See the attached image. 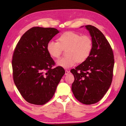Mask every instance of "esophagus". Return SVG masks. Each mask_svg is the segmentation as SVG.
Returning <instances> with one entry per match:
<instances>
[{"label": "esophagus", "instance_id": "1", "mask_svg": "<svg viewBox=\"0 0 126 126\" xmlns=\"http://www.w3.org/2000/svg\"><path fill=\"white\" fill-rule=\"evenodd\" d=\"M70 71H68V70H65V75H69V74H70Z\"/></svg>", "mask_w": 126, "mask_h": 126}]
</instances>
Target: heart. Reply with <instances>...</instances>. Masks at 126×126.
<instances>
[{"mask_svg": "<svg viewBox=\"0 0 126 126\" xmlns=\"http://www.w3.org/2000/svg\"><path fill=\"white\" fill-rule=\"evenodd\" d=\"M58 41H50L47 43V49L53 58H58L65 51L66 56L57 61V65L64 68H69L76 63H82L89 57L93 49V41L91 37L81 36L74 32L63 33L59 37Z\"/></svg>", "mask_w": 126, "mask_h": 126, "instance_id": "b5f03b06", "label": "heart"}]
</instances>
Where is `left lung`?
<instances>
[{"label": "left lung", "instance_id": "left-lung-1", "mask_svg": "<svg viewBox=\"0 0 126 126\" xmlns=\"http://www.w3.org/2000/svg\"><path fill=\"white\" fill-rule=\"evenodd\" d=\"M85 27L92 37L93 49L86 60L70 70L75 78L71 89L80 102L92 104L100 101L110 86L114 59L113 50L104 34L94 26Z\"/></svg>", "mask_w": 126, "mask_h": 126}]
</instances>
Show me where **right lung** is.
<instances>
[{"instance_id": "right-lung-1", "label": "right lung", "mask_w": 126, "mask_h": 126, "mask_svg": "<svg viewBox=\"0 0 126 126\" xmlns=\"http://www.w3.org/2000/svg\"><path fill=\"white\" fill-rule=\"evenodd\" d=\"M60 32L52 28L33 27L21 37L14 51L12 65L15 84L28 102L43 105L51 98L65 70L52 69L55 62L47 43Z\"/></svg>"}]
</instances>
